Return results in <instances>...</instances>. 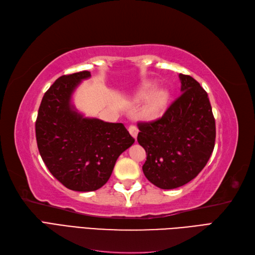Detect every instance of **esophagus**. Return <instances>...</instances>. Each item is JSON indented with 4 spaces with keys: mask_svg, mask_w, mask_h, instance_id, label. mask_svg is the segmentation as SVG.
Instances as JSON below:
<instances>
[{
    "mask_svg": "<svg viewBox=\"0 0 255 255\" xmlns=\"http://www.w3.org/2000/svg\"><path fill=\"white\" fill-rule=\"evenodd\" d=\"M128 130H129L130 135H132L134 138L137 137V135H138V128H137L136 126H134V125L129 126V127H128Z\"/></svg>",
    "mask_w": 255,
    "mask_h": 255,
    "instance_id": "obj_1",
    "label": "esophagus"
}]
</instances>
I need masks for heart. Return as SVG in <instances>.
I'll list each match as a JSON object with an SVG mask.
<instances>
[{
  "label": "heart",
  "mask_w": 255,
  "mask_h": 255,
  "mask_svg": "<svg viewBox=\"0 0 255 255\" xmlns=\"http://www.w3.org/2000/svg\"><path fill=\"white\" fill-rule=\"evenodd\" d=\"M146 100L143 110V114L148 118H156L165 112L167 109L169 100H170V92L165 88H159L153 91L152 87L144 88L138 95V100Z\"/></svg>",
  "instance_id": "b5f03b06"
}]
</instances>
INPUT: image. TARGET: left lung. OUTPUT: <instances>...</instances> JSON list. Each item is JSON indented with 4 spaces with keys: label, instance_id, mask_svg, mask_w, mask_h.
Segmentation results:
<instances>
[{
    "label": "left lung",
    "instance_id": "1",
    "mask_svg": "<svg viewBox=\"0 0 255 255\" xmlns=\"http://www.w3.org/2000/svg\"><path fill=\"white\" fill-rule=\"evenodd\" d=\"M179 78L182 95L159 119L137 125V140L146 152L142 171L161 189L195 179L215 146V118L206 91L190 75L180 73Z\"/></svg>",
    "mask_w": 255,
    "mask_h": 255
}]
</instances>
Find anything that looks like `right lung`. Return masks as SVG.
<instances>
[{"mask_svg":"<svg viewBox=\"0 0 255 255\" xmlns=\"http://www.w3.org/2000/svg\"><path fill=\"white\" fill-rule=\"evenodd\" d=\"M89 71L63 75L45 92L36 120L38 150L54 177L75 191H94L109 181L116 160L135 141L122 123L86 118L71 103Z\"/></svg>","mask_w":255,"mask_h":255,"instance_id":"1","label":"right lung"}]
</instances>
